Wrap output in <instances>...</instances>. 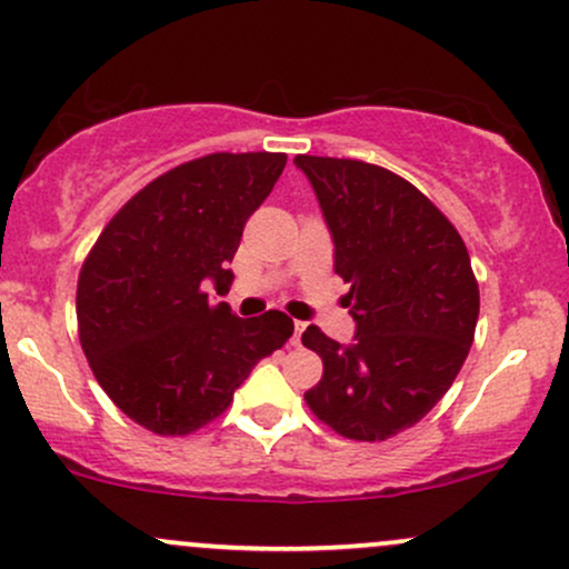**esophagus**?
Instances as JSON below:
<instances>
[{
	"label": "esophagus",
	"mask_w": 569,
	"mask_h": 569,
	"mask_svg": "<svg viewBox=\"0 0 569 569\" xmlns=\"http://www.w3.org/2000/svg\"><path fill=\"white\" fill-rule=\"evenodd\" d=\"M305 326H307V323H302V321L293 323V337H291L293 348H299V345H302V331H305Z\"/></svg>",
	"instance_id": "1"
}]
</instances>
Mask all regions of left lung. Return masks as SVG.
I'll return each instance as SVG.
<instances>
[{
	"instance_id": "8db88e82",
	"label": "left lung",
	"mask_w": 569,
	"mask_h": 569,
	"mask_svg": "<svg viewBox=\"0 0 569 569\" xmlns=\"http://www.w3.org/2000/svg\"><path fill=\"white\" fill-rule=\"evenodd\" d=\"M350 283V345L307 326L323 377L305 393L345 439L385 441L420 422L452 388L473 345L479 286L462 238L401 176L361 160L299 154Z\"/></svg>"
}]
</instances>
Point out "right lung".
<instances>
[{"label": "right lung", "mask_w": 569, "mask_h": 569, "mask_svg": "<svg viewBox=\"0 0 569 569\" xmlns=\"http://www.w3.org/2000/svg\"><path fill=\"white\" fill-rule=\"evenodd\" d=\"M280 152H217L162 173L117 211L77 283L80 342L98 385L152 433L187 436L293 335L286 312L238 318L211 291L248 217L283 173Z\"/></svg>", "instance_id": "obj_1"}]
</instances>
